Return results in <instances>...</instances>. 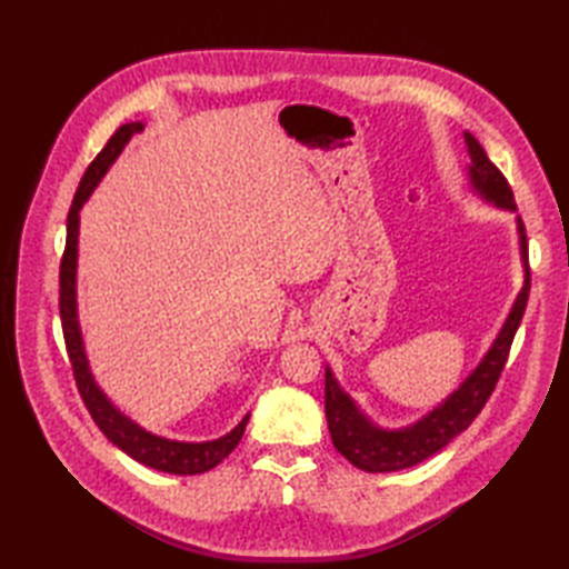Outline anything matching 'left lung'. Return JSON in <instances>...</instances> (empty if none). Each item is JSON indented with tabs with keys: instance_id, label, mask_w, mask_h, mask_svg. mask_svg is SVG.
<instances>
[{
	"instance_id": "obj_1",
	"label": "left lung",
	"mask_w": 569,
	"mask_h": 569,
	"mask_svg": "<svg viewBox=\"0 0 569 569\" xmlns=\"http://www.w3.org/2000/svg\"><path fill=\"white\" fill-rule=\"evenodd\" d=\"M465 143L469 153V190L487 204L516 214L513 192L499 168L489 161L487 151L481 149V143L469 131H465ZM516 234L523 269L521 291H518L509 316H506L501 330L493 337L485 357L479 359V365L459 381L455 391L447 393L438 406H432L428 413H422L418 420L401 428H383L379 422H373L359 408L355 398L342 389L340 381L335 379L332 369L325 367V416H328L332 442L337 452L345 455L357 469H365L369 475H381V471L416 467L422 459L440 452L459 432H465L471 426V420L479 416V410L485 408L487 398L491 396L493 386H497L501 377V369L506 365V357H509L518 325H521L530 291L528 241L523 222L518 214Z\"/></svg>"
}]
</instances>
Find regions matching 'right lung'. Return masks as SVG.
<instances>
[{"mask_svg":"<svg viewBox=\"0 0 569 569\" xmlns=\"http://www.w3.org/2000/svg\"><path fill=\"white\" fill-rule=\"evenodd\" d=\"M147 127L143 122H129L119 127L112 139L107 141V147L98 153L88 171H84L80 188L72 198L70 212H68V237H66V253L60 261V320H63V335L68 357L72 365V373H76L78 389L84 406H88L92 420L98 422L100 430L107 435V440L117 445L119 450L127 452L131 459L147 465L151 469L166 471V475H204L212 467H217L222 459L239 445L241 435L247 430L249 413L241 418L237 426L224 432L222 438L214 440H173L166 435L151 432L137 420H131L124 410H119L110 396L104 393L102 386L98 383L90 367L88 349H84L82 325H80V310H78V244H80V210L82 204L100 186L104 173L110 171L112 163L122 156L124 147L131 141V137Z\"/></svg>","mask_w":569,"mask_h":569,"instance_id":"right-lung-1","label":"right lung"}]
</instances>
